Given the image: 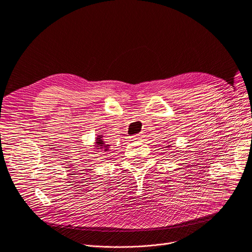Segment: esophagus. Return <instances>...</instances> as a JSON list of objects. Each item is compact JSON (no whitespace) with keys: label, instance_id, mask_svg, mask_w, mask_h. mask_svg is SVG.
<instances>
[{"label":"esophagus","instance_id":"34e87169","mask_svg":"<svg viewBox=\"0 0 252 252\" xmlns=\"http://www.w3.org/2000/svg\"><path fill=\"white\" fill-rule=\"evenodd\" d=\"M142 138H143V137H142V135L139 134V135L132 136V137H131V140H132V141H137V140H141Z\"/></svg>","mask_w":252,"mask_h":252}]
</instances>
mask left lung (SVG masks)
<instances>
[{"instance_id":"left-lung-1","label":"left lung","mask_w":252,"mask_h":252,"mask_svg":"<svg viewBox=\"0 0 252 252\" xmlns=\"http://www.w3.org/2000/svg\"><path fill=\"white\" fill-rule=\"evenodd\" d=\"M166 147H168V148H169V147H171V144H168V145H167Z\"/></svg>"}]
</instances>
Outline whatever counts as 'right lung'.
<instances>
[{
  "instance_id": "right-lung-1",
  "label": "right lung",
  "mask_w": 252,
  "mask_h": 252,
  "mask_svg": "<svg viewBox=\"0 0 252 252\" xmlns=\"http://www.w3.org/2000/svg\"><path fill=\"white\" fill-rule=\"evenodd\" d=\"M93 150H95L96 152L99 151V152H108L109 151V147L110 145L107 144L105 141H104V135L102 134H98L96 135V138H95V141H94V144H93Z\"/></svg>"
}]
</instances>
